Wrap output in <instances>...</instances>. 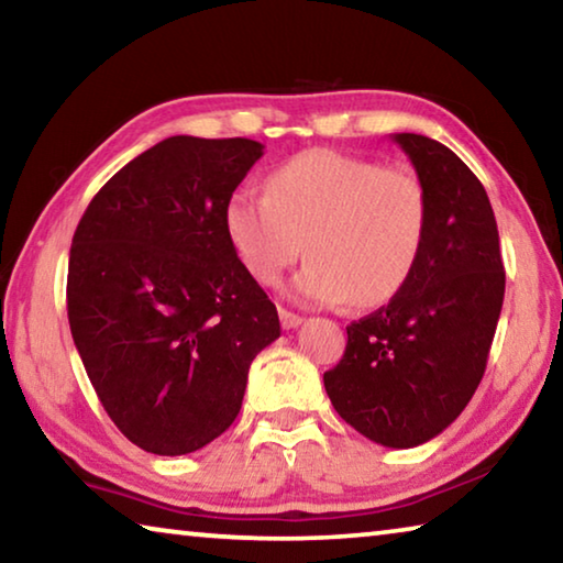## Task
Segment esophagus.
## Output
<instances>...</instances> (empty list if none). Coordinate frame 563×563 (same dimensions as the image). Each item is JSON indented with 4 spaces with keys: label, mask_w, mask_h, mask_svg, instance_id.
Instances as JSON below:
<instances>
[{
    "label": "esophagus",
    "mask_w": 563,
    "mask_h": 563,
    "mask_svg": "<svg viewBox=\"0 0 563 563\" xmlns=\"http://www.w3.org/2000/svg\"><path fill=\"white\" fill-rule=\"evenodd\" d=\"M280 325L285 330H295L298 325H302V316H298V312H290V310L280 308Z\"/></svg>",
    "instance_id": "34e87169"
}]
</instances>
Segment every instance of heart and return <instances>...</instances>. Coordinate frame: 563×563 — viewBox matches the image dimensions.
Segmentation results:
<instances>
[{"label":"heart","instance_id":"heart-1","mask_svg":"<svg viewBox=\"0 0 563 563\" xmlns=\"http://www.w3.org/2000/svg\"><path fill=\"white\" fill-rule=\"evenodd\" d=\"M223 228L238 261L261 285H278L302 255L295 278L302 300L379 308L402 292L422 258L430 196L412 168L312 148L265 178V196L235 190Z\"/></svg>","mask_w":563,"mask_h":563}]
</instances>
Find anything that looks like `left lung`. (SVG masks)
Here are the masks:
<instances>
[{
	"mask_svg": "<svg viewBox=\"0 0 563 563\" xmlns=\"http://www.w3.org/2000/svg\"><path fill=\"white\" fill-rule=\"evenodd\" d=\"M430 196L422 258L397 298L347 325L328 369L332 407L393 450L430 442L470 402L487 369L504 302V263L489 196L434 139L395 133Z\"/></svg>",
	"mask_w": 563,
	"mask_h": 563,
	"instance_id": "1",
	"label": "left lung"
}]
</instances>
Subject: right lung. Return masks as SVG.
Segmentation results:
<instances>
[{
  "label": "right lung",
  "mask_w": 563,
  "mask_h": 563,
  "mask_svg": "<svg viewBox=\"0 0 563 563\" xmlns=\"http://www.w3.org/2000/svg\"><path fill=\"white\" fill-rule=\"evenodd\" d=\"M261 156L251 139H164L113 174L76 225L74 345L113 424L151 454L221 437L251 362L280 338L278 310L223 228L225 201Z\"/></svg>",
  "instance_id": "right-lung-1"
}]
</instances>
